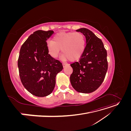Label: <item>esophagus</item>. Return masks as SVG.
<instances>
[{"label":"esophagus","mask_w":131,"mask_h":131,"mask_svg":"<svg viewBox=\"0 0 131 131\" xmlns=\"http://www.w3.org/2000/svg\"><path fill=\"white\" fill-rule=\"evenodd\" d=\"M68 65H69L68 63H63V67H65L66 66H68Z\"/></svg>","instance_id":"obj_1"}]
</instances>
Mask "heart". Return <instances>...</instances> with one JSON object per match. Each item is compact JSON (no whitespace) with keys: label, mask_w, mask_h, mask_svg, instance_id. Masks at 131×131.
Segmentation results:
<instances>
[{"label":"heart","mask_w":131,"mask_h":131,"mask_svg":"<svg viewBox=\"0 0 131 131\" xmlns=\"http://www.w3.org/2000/svg\"><path fill=\"white\" fill-rule=\"evenodd\" d=\"M85 44V38L81 33L62 31L54 35L53 41H47V48L53 58H57L62 49L64 58L74 61L82 56Z\"/></svg>","instance_id":"1"}]
</instances>
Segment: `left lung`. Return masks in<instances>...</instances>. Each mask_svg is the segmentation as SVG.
<instances>
[{
  "mask_svg": "<svg viewBox=\"0 0 131 131\" xmlns=\"http://www.w3.org/2000/svg\"><path fill=\"white\" fill-rule=\"evenodd\" d=\"M77 31L85 35L87 43L80 60L70 64L73 69L70 82L78 92L91 93L104 80L108 67L107 52L101 39L92 31L85 28Z\"/></svg>",
  "mask_w": 131,
  "mask_h": 131,
  "instance_id": "8db88e82",
  "label": "left lung"
}]
</instances>
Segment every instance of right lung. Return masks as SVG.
<instances>
[{"label": "right lung", "instance_id": "add662e5", "mask_svg": "<svg viewBox=\"0 0 131 131\" xmlns=\"http://www.w3.org/2000/svg\"><path fill=\"white\" fill-rule=\"evenodd\" d=\"M53 30L34 31L23 43L18 59L22 85L31 94L45 97L52 92L56 75L63 68L62 63L51 57L46 40Z\"/></svg>", "mask_w": 131, "mask_h": 131}]
</instances>
